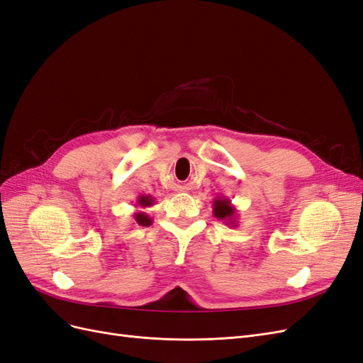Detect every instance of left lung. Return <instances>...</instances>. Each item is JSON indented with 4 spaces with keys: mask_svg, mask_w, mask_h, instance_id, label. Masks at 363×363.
<instances>
[{
    "mask_svg": "<svg viewBox=\"0 0 363 363\" xmlns=\"http://www.w3.org/2000/svg\"><path fill=\"white\" fill-rule=\"evenodd\" d=\"M213 215L224 221L227 225L236 227L238 225V215L236 208L233 207L232 201L225 196H219V199L213 200Z\"/></svg>",
    "mask_w": 363,
    "mask_h": 363,
    "instance_id": "1",
    "label": "left lung"
}]
</instances>
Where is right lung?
Returning a JSON list of instances; mask_svg holds the SVG:
<instances>
[{
  "instance_id": "add662e5",
  "label": "right lung",
  "mask_w": 363,
  "mask_h": 363,
  "mask_svg": "<svg viewBox=\"0 0 363 363\" xmlns=\"http://www.w3.org/2000/svg\"><path fill=\"white\" fill-rule=\"evenodd\" d=\"M138 207H151L155 206V199H152L151 195H139L138 196ZM135 221L139 224V225H144V227H148L152 224V218H150L145 212H136L135 215Z\"/></svg>"
}]
</instances>
